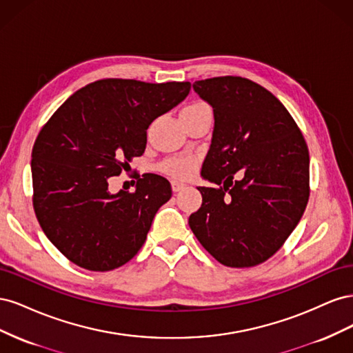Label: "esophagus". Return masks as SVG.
<instances>
[{"instance_id":"34e87169","label":"esophagus","mask_w":353,"mask_h":353,"mask_svg":"<svg viewBox=\"0 0 353 353\" xmlns=\"http://www.w3.org/2000/svg\"><path fill=\"white\" fill-rule=\"evenodd\" d=\"M172 190H174V193H178V191H181V190H184L185 188V184L184 183H179V181H172Z\"/></svg>"}]
</instances>
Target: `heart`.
Returning <instances> with one entry per match:
<instances>
[{"mask_svg": "<svg viewBox=\"0 0 353 353\" xmlns=\"http://www.w3.org/2000/svg\"><path fill=\"white\" fill-rule=\"evenodd\" d=\"M209 109L205 103H194L190 104L183 112H196V110H205ZM196 168V160L193 157H175L170 159L163 165V170L170 176L176 178H187Z\"/></svg>", "mask_w": 353, "mask_h": 353, "instance_id": "b5f03b06", "label": "heart"}]
</instances>
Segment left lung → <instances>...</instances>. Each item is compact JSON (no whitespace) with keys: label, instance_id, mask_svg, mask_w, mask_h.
<instances>
[{"label":"left lung","instance_id":"8db88e82","mask_svg":"<svg viewBox=\"0 0 353 353\" xmlns=\"http://www.w3.org/2000/svg\"><path fill=\"white\" fill-rule=\"evenodd\" d=\"M213 109L212 141L201 166V208L191 231L213 258L231 268L259 265L301 221L309 197V153L283 103L250 79L196 81Z\"/></svg>","mask_w":353,"mask_h":353}]
</instances>
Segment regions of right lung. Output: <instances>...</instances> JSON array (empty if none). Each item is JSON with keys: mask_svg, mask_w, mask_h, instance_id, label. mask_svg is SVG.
Listing matches in <instances>:
<instances>
[{"mask_svg": "<svg viewBox=\"0 0 353 353\" xmlns=\"http://www.w3.org/2000/svg\"><path fill=\"white\" fill-rule=\"evenodd\" d=\"M190 82L101 79L78 90L42 128L32 150L34 208L48 240L81 268L112 271L145 241L169 181L144 175L134 193L112 194L109 178L147 144L154 119L174 109Z\"/></svg>", "mask_w": 353, "mask_h": 353, "instance_id": "obj_1", "label": "right lung"}]
</instances>
